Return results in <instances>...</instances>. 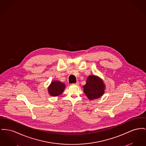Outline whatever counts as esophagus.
Masks as SVG:
<instances>
[{"instance_id":"34e87169","label":"esophagus","mask_w":146,"mask_h":146,"mask_svg":"<svg viewBox=\"0 0 146 146\" xmlns=\"http://www.w3.org/2000/svg\"><path fill=\"white\" fill-rule=\"evenodd\" d=\"M74 85H76V86H78L79 84V82H77L76 83H75V84H73Z\"/></svg>"}]
</instances>
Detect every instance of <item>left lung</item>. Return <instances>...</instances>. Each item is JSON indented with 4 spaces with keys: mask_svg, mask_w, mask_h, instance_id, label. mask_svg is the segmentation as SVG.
Returning <instances> with one entry per match:
<instances>
[{
    "mask_svg": "<svg viewBox=\"0 0 146 146\" xmlns=\"http://www.w3.org/2000/svg\"><path fill=\"white\" fill-rule=\"evenodd\" d=\"M105 84L102 78L95 75L87 78L86 85L83 86V91L90 100H95L100 98L105 93Z\"/></svg>",
    "mask_w": 146,
    "mask_h": 146,
    "instance_id": "obj_1",
    "label": "left lung"
}]
</instances>
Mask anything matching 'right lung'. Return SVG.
Instances as JSON below:
<instances>
[{"mask_svg":"<svg viewBox=\"0 0 146 146\" xmlns=\"http://www.w3.org/2000/svg\"><path fill=\"white\" fill-rule=\"evenodd\" d=\"M65 88V84L59 80H53L48 87V92L52 96H58L62 94Z\"/></svg>","mask_w":146,"mask_h":146,"instance_id":"obj_1","label":"right lung"}]
</instances>
